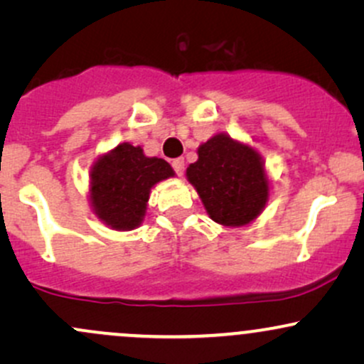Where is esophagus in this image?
<instances>
[{
    "label": "esophagus",
    "instance_id": "esophagus-1",
    "mask_svg": "<svg viewBox=\"0 0 364 364\" xmlns=\"http://www.w3.org/2000/svg\"><path fill=\"white\" fill-rule=\"evenodd\" d=\"M171 166H173L174 173H176L178 176H183V173H185V159L183 157L174 159V161L171 162Z\"/></svg>",
    "mask_w": 364,
    "mask_h": 364
}]
</instances>
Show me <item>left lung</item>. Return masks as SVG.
Returning a JSON list of instances; mask_svg holds the SVG:
<instances>
[{
  "label": "left lung",
  "mask_w": 364,
  "mask_h": 364,
  "mask_svg": "<svg viewBox=\"0 0 364 364\" xmlns=\"http://www.w3.org/2000/svg\"><path fill=\"white\" fill-rule=\"evenodd\" d=\"M198 161L186 178L202 198L208 217L228 228L253 223L269 202L265 162L252 145L217 133L196 150Z\"/></svg>",
  "instance_id": "8db88e82"
}]
</instances>
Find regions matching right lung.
<instances>
[{
	"label": "right lung",
	"instance_id": "1",
	"mask_svg": "<svg viewBox=\"0 0 364 364\" xmlns=\"http://www.w3.org/2000/svg\"><path fill=\"white\" fill-rule=\"evenodd\" d=\"M173 176L174 171L164 159L147 157L144 149L124 141L92 166L90 207L114 231H132L144 220L154 185Z\"/></svg>",
	"mask_w": 364,
	"mask_h": 364
}]
</instances>
